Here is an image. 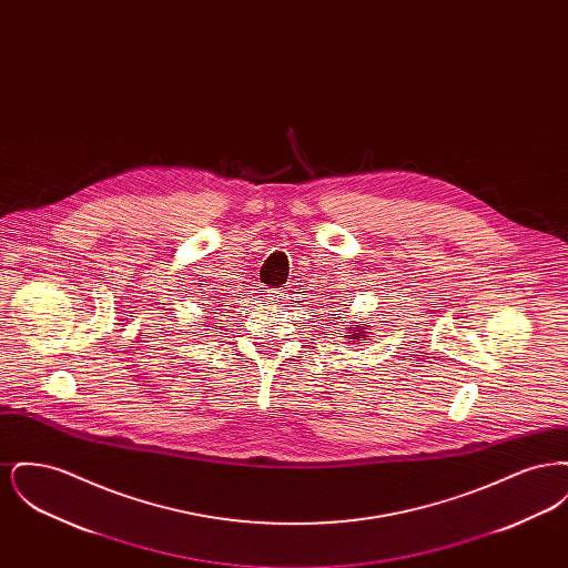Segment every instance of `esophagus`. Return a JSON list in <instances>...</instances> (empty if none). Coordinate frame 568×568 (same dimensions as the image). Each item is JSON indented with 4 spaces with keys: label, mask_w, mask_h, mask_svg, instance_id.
<instances>
[{
    "label": "esophagus",
    "mask_w": 568,
    "mask_h": 568,
    "mask_svg": "<svg viewBox=\"0 0 568 568\" xmlns=\"http://www.w3.org/2000/svg\"><path fill=\"white\" fill-rule=\"evenodd\" d=\"M268 296L271 300H281L285 294H283V290H274V292H268Z\"/></svg>",
    "instance_id": "obj_1"
}]
</instances>
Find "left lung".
Listing matches in <instances>:
<instances>
[{"mask_svg":"<svg viewBox=\"0 0 568 568\" xmlns=\"http://www.w3.org/2000/svg\"><path fill=\"white\" fill-rule=\"evenodd\" d=\"M373 327V325H371ZM368 325L364 324V322H357V325L355 327H349V332H345V338H349V343L352 345H357L359 341H366L368 338V329H371Z\"/></svg>","mask_w":568,"mask_h":568,"instance_id":"left-lung-1","label":"left lung"}]
</instances>
